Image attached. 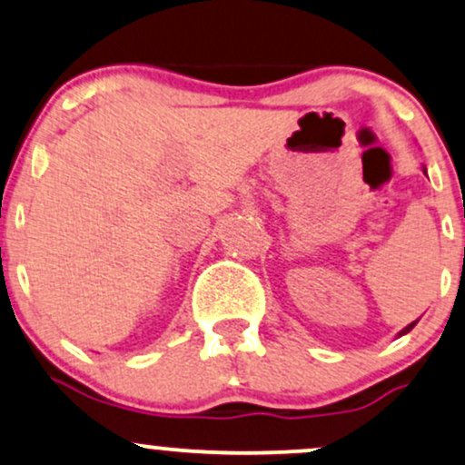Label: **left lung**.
<instances>
[{"label": "left lung", "instance_id": "obj_1", "mask_svg": "<svg viewBox=\"0 0 465 465\" xmlns=\"http://www.w3.org/2000/svg\"><path fill=\"white\" fill-rule=\"evenodd\" d=\"M421 170H424V174H426V165H424V168H421ZM426 177H429V174H426ZM420 322V319H415V322L413 323H409L407 325V328H402V330H400V332H398V336H404V334H409L411 332V330H413L415 328V323H418Z\"/></svg>", "mask_w": 465, "mask_h": 465}]
</instances>
